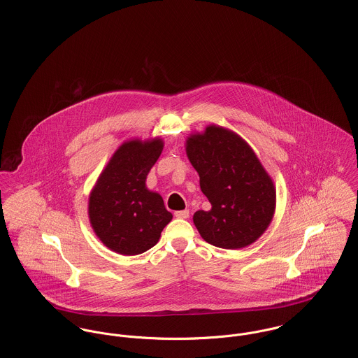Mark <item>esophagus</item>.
Wrapping results in <instances>:
<instances>
[{
    "label": "esophagus",
    "mask_w": 358,
    "mask_h": 358,
    "mask_svg": "<svg viewBox=\"0 0 358 358\" xmlns=\"http://www.w3.org/2000/svg\"><path fill=\"white\" fill-rule=\"evenodd\" d=\"M189 210L187 209H183V210H176L175 212V216L176 217H179V219H187L189 217Z\"/></svg>",
    "instance_id": "esophagus-1"
}]
</instances>
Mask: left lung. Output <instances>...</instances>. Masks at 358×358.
<instances>
[{"instance_id": "1", "label": "left lung", "mask_w": 358, "mask_h": 358, "mask_svg": "<svg viewBox=\"0 0 358 358\" xmlns=\"http://www.w3.org/2000/svg\"><path fill=\"white\" fill-rule=\"evenodd\" d=\"M186 153L200 175L209 210H197L194 224L206 243L238 250L256 241L271 222L275 190L252 149L234 132L210 125L193 135Z\"/></svg>"}]
</instances>
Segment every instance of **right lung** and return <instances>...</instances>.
I'll list each match as a JSON object with an SVG mask.
<instances>
[{"label": "right lung", "mask_w": 358, "mask_h": 358, "mask_svg": "<svg viewBox=\"0 0 358 358\" xmlns=\"http://www.w3.org/2000/svg\"><path fill=\"white\" fill-rule=\"evenodd\" d=\"M161 152V139L124 143L91 193V224L103 244L117 254L146 252L172 219L161 196L146 189V176Z\"/></svg>", "instance_id": "add662e5"}]
</instances>
